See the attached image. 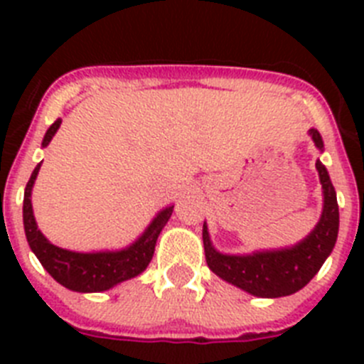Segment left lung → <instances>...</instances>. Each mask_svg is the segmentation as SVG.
Segmentation results:
<instances>
[{"label": "left lung", "mask_w": 364, "mask_h": 364, "mask_svg": "<svg viewBox=\"0 0 364 364\" xmlns=\"http://www.w3.org/2000/svg\"><path fill=\"white\" fill-rule=\"evenodd\" d=\"M310 134L315 146L323 151L324 146L319 131L310 129ZM315 167L323 184V215L314 231L295 246L272 252L266 250L252 255H224L213 247L208 226L204 224L202 240L205 262L215 275L255 297L268 299L295 294L315 277V273L319 272L324 260L332 253L339 231V205L336 189L323 162L317 160Z\"/></svg>", "instance_id": "left-lung-1"}]
</instances>
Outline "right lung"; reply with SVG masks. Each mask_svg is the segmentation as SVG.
<instances>
[{
    "label": "right lung",
    "instance_id": "right-lung-1",
    "mask_svg": "<svg viewBox=\"0 0 364 364\" xmlns=\"http://www.w3.org/2000/svg\"><path fill=\"white\" fill-rule=\"evenodd\" d=\"M62 120L58 118L50 125L43 136L41 146L47 147L53 136L56 134ZM38 164L36 169L32 171L31 180L27 182L23 197V226L25 235H27V242L38 260L41 262L50 277L62 286L69 288L73 291L80 294H92V291H105L118 282H124L127 279H133L147 268V264L153 259L154 244L159 239L160 231L166 226L169 217L173 213V205L160 211L153 218L147 230L144 231L142 237H138L131 246L124 247L120 252H96V253H78L69 252L63 247H58L45 239L43 233L38 230L34 213H32L31 204V193L34 180H36L38 171H40Z\"/></svg>",
    "mask_w": 364,
    "mask_h": 364
}]
</instances>
